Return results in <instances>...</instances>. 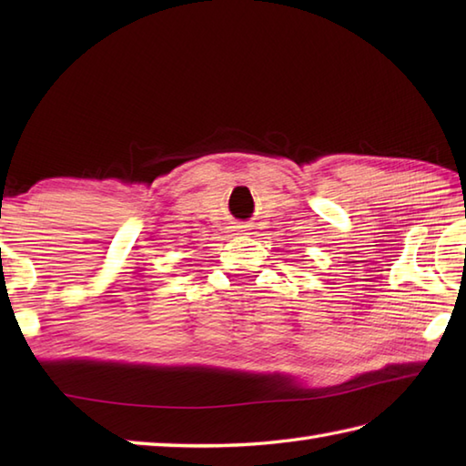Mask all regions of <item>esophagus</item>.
I'll use <instances>...</instances> for the list:
<instances>
[{
	"instance_id": "esophagus-1",
	"label": "esophagus",
	"mask_w": 466,
	"mask_h": 466,
	"mask_svg": "<svg viewBox=\"0 0 466 466\" xmlns=\"http://www.w3.org/2000/svg\"><path fill=\"white\" fill-rule=\"evenodd\" d=\"M238 228H242V226H238ZM240 232H244V230H240Z\"/></svg>"
}]
</instances>
